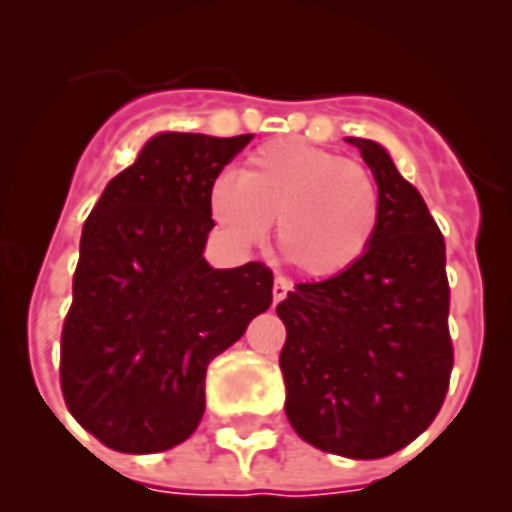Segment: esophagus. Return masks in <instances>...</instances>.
I'll return each instance as SVG.
<instances>
[{"label": "esophagus", "mask_w": 512, "mask_h": 512, "mask_svg": "<svg viewBox=\"0 0 512 512\" xmlns=\"http://www.w3.org/2000/svg\"><path fill=\"white\" fill-rule=\"evenodd\" d=\"M292 290V282L287 277H277L274 279V287H272V298H274V305H279L282 300L287 298V292Z\"/></svg>", "instance_id": "obj_1"}]
</instances>
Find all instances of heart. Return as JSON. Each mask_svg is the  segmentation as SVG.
I'll return each mask as SVG.
<instances>
[{
	"mask_svg": "<svg viewBox=\"0 0 512 512\" xmlns=\"http://www.w3.org/2000/svg\"><path fill=\"white\" fill-rule=\"evenodd\" d=\"M214 220L238 240H259L277 220L282 259L329 279L360 264L381 222V191L357 160L303 139H272L209 189Z\"/></svg>",
	"mask_w": 512,
	"mask_h": 512,
	"instance_id": "heart-1",
	"label": "heart"
}]
</instances>
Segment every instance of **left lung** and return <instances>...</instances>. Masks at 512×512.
Here are the masks:
<instances>
[{"mask_svg": "<svg viewBox=\"0 0 512 512\" xmlns=\"http://www.w3.org/2000/svg\"><path fill=\"white\" fill-rule=\"evenodd\" d=\"M381 191L373 246L349 272L300 282L277 305L285 412L305 443L383 458L419 438L448 393L453 342L445 240L388 152L349 137Z\"/></svg>", "mask_w": 512, "mask_h": 512, "instance_id": "1", "label": "left lung"}]
</instances>
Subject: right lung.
<instances>
[{
	"instance_id": "right-lung-1",
	"label": "right lung",
	"mask_w": 512,
	"mask_h": 512,
	"mask_svg": "<svg viewBox=\"0 0 512 512\" xmlns=\"http://www.w3.org/2000/svg\"><path fill=\"white\" fill-rule=\"evenodd\" d=\"M251 142L168 131L111 178L85 220L61 329V393L106 448L160 453L204 414V378L272 305V269H212L209 189Z\"/></svg>"
}]
</instances>
